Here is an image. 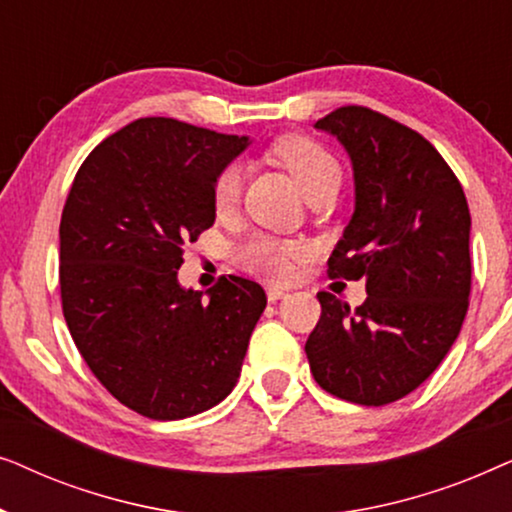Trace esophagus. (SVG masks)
Instances as JSON below:
<instances>
[{"instance_id": "esophagus-1", "label": "esophagus", "mask_w": 512, "mask_h": 512, "mask_svg": "<svg viewBox=\"0 0 512 512\" xmlns=\"http://www.w3.org/2000/svg\"><path fill=\"white\" fill-rule=\"evenodd\" d=\"M265 296H268L270 303H277V300H282L286 293L282 289H275V286H268V289H265Z\"/></svg>"}]
</instances>
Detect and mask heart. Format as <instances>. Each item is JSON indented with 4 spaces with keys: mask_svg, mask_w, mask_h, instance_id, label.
Instances as JSON below:
<instances>
[{
    "mask_svg": "<svg viewBox=\"0 0 512 512\" xmlns=\"http://www.w3.org/2000/svg\"><path fill=\"white\" fill-rule=\"evenodd\" d=\"M275 158L291 174L300 193L310 195L314 188L340 181V165L324 146L307 137H284L275 149ZM242 191V167L228 165L214 181V207H233ZM298 249L293 244L270 240V237H254L237 249V263L254 275H261L272 282H289L296 270Z\"/></svg>",
    "mask_w": 512,
    "mask_h": 512,
    "instance_id": "b5f03b06",
    "label": "heart"
}]
</instances>
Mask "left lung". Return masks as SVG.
I'll return each instance as SVG.
<instances>
[{
    "label": "left lung",
    "instance_id": "left-lung-1",
    "mask_svg": "<svg viewBox=\"0 0 512 512\" xmlns=\"http://www.w3.org/2000/svg\"><path fill=\"white\" fill-rule=\"evenodd\" d=\"M342 144L354 170V214L328 275L363 279L352 312L321 291L305 342L314 380L359 405L415 391L457 340L471 293V212L450 165L419 135L366 107L314 123Z\"/></svg>",
    "mask_w": 512,
    "mask_h": 512
}]
</instances>
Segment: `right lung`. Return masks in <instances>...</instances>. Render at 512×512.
I'll return each instance as SVG.
<instances>
[{"instance_id": "1", "label": "right lung", "mask_w": 512, "mask_h": 512, "mask_svg": "<svg viewBox=\"0 0 512 512\" xmlns=\"http://www.w3.org/2000/svg\"><path fill=\"white\" fill-rule=\"evenodd\" d=\"M251 144L174 118H139L90 151L60 221V293L83 361L149 419L221 403L265 310L256 282L184 289V244L216 219L214 181Z\"/></svg>"}]
</instances>
